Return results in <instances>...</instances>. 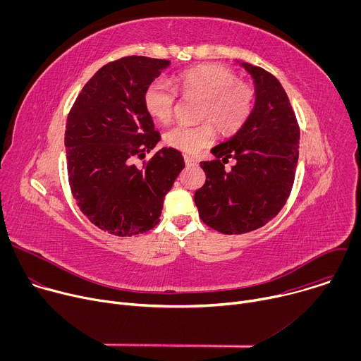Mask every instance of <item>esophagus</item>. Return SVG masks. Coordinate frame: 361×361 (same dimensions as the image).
I'll return each mask as SVG.
<instances>
[{"mask_svg": "<svg viewBox=\"0 0 361 361\" xmlns=\"http://www.w3.org/2000/svg\"><path fill=\"white\" fill-rule=\"evenodd\" d=\"M184 161L187 166H198V161L190 156H184Z\"/></svg>", "mask_w": 361, "mask_h": 361, "instance_id": "1", "label": "esophagus"}]
</instances>
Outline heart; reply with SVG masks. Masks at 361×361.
<instances>
[{"label":"heart","mask_w":361,"mask_h":361,"mask_svg":"<svg viewBox=\"0 0 361 361\" xmlns=\"http://www.w3.org/2000/svg\"><path fill=\"white\" fill-rule=\"evenodd\" d=\"M176 85L187 95L202 98L198 118L212 121L224 135L237 133L250 116L252 107V90L240 82L230 68L220 64H209L190 68L174 77ZM177 92L163 80L151 81L142 95L147 114L157 123H167L174 110ZM214 140V128L210 123L198 126L177 124L164 134V141L183 152L194 154Z\"/></svg>","instance_id":"heart-1"}]
</instances>
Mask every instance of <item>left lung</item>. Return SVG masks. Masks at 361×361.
<instances>
[{
	"label": "left lung",
	"instance_id": "left-lung-1",
	"mask_svg": "<svg viewBox=\"0 0 361 361\" xmlns=\"http://www.w3.org/2000/svg\"><path fill=\"white\" fill-rule=\"evenodd\" d=\"M237 63L252 78L254 106L243 127L212 148L216 159L201 163L205 183L194 194L200 219L224 234L248 233L274 219L298 161L300 130L283 85L260 67ZM228 158L236 164L226 172Z\"/></svg>",
	"mask_w": 361,
	"mask_h": 361
}]
</instances>
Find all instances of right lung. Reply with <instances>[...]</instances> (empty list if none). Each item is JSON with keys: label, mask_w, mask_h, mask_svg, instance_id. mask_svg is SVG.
I'll list each match as a JSON object with an SVG mask.
<instances>
[{"label": "right lung", "mask_w": 361, "mask_h": 361, "mask_svg": "<svg viewBox=\"0 0 361 361\" xmlns=\"http://www.w3.org/2000/svg\"><path fill=\"white\" fill-rule=\"evenodd\" d=\"M170 64L140 56L109 63L84 85L68 114L73 195L88 220L110 234L130 237L156 227L164 197L185 167L176 148L157 151L142 170L130 163L131 156L151 151L161 140L142 95Z\"/></svg>", "instance_id": "1"}]
</instances>
